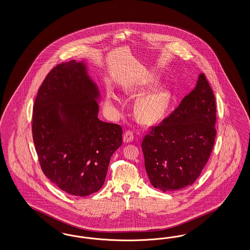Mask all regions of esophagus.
Returning a JSON list of instances; mask_svg holds the SVG:
<instances>
[{
    "label": "esophagus",
    "instance_id": "obj_1",
    "mask_svg": "<svg viewBox=\"0 0 250 250\" xmlns=\"http://www.w3.org/2000/svg\"><path fill=\"white\" fill-rule=\"evenodd\" d=\"M123 140L125 143H129V142H132L134 140V133L132 130H126L124 137H123Z\"/></svg>",
    "mask_w": 250,
    "mask_h": 250
}]
</instances>
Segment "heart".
<instances>
[{
  "label": "heart",
  "mask_w": 250,
  "mask_h": 250,
  "mask_svg": "<svg viewBox=\"0 0 250 250\" xmlns=\"http://www.w3.org/2000/svg\"><path fill=\"white\" fill-rule=\"evenodd\" d=\"M156 82L153 79H148L144 83L137 87L130 88L132 91L144 90L145 88L152 87ZM171 101V91L167 87H160L149 92L143 98L140 99L136 104V113L139 120L145 123H153L158 121L166 113L167 109ZM120 100L118 96L113 92L108 91L106 95V104L109 107L118 105Z\"/></svg>",
  "instance_id": "1"
}]
</instances>
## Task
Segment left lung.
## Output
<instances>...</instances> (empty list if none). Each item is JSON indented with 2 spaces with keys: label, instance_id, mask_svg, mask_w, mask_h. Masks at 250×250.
<instances>
[{
  "label": "left lung",
  "instance_id": "8db88e82",
  "mask_svg": "<svg viewBox=\"0 0 250 250\" xmlns=\"http://www.w3.org/2000/svg\"><path fill=\"white\" fill-rule=\"evenodd\" d=\"M215 122V98L202 73L196 87L142 140L145 167L154 188L174 191L196 181L213 148Z\"/></svg>",
  "mask_w": 250,
  "mask_h": 250
}]
</instances>
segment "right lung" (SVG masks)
Masks as SVG:
<instances>
[{
	"mask_svg": "<svg viewBox=\"0 0 250 250\" xmlns=\"http://www.w3.org/2000/svg\"><path fill=\"white\" fill-rule=\"evenodd\" d=\"M99 91L83 63L54 67L38 90L32 133L44 174L60 189L88 196L101 189L123 143L119 125L98 119Z\"/></svg>",
	"mask_w": 250,
	"mask_h": 250,
	"instance_id": "add662e5",
	"label": "right lung"
}]
</instances>
